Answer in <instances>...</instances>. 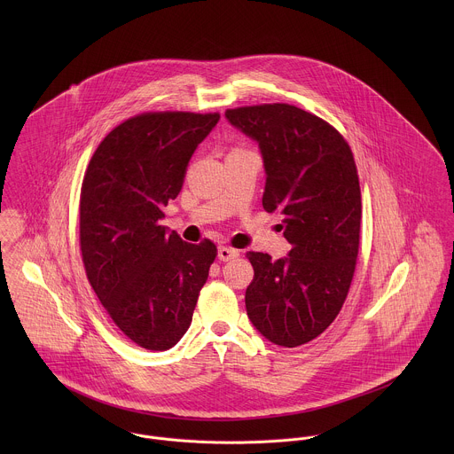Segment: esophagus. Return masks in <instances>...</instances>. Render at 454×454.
<instances>
[{"label": "esophagus", "instance_id": "esophagus-1", "mask_svg": "<svg viewBox=\"0 0 454 454\" xmlns=\"http://www.w3.org/2000/svg\"><path fill=\"white\" fill-rule=\"evenodd\" d=\"M238 255H239V252L234 250V248H229V247H220V248H218V259L223 260V262L236 259Z\"/></svg>", "mask_w": 454, "mask_h": 454}]
</instances>
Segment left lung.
I'll list each match as a JSON object with an SVG mask.
<instances>
[{"mask_svg": "<svg viewBox=\"0 0 454 454\" xmlns=\"http://www.w3.org/2000/svg\"><path fill=\"white\" fill-rule=\"evenodd\" d=\"M225 117L259 141L262 206L283 215L292 245L286 259L247 254L255 270L247 313L265 339L295 348L337 318L351 286L362 222L355 157L339 130L294 105L241 106Z\"/></svg>", "mask_w": 454, "mask_h": 454, "instance_id": "1", "label": "left lung"}]
</instances>
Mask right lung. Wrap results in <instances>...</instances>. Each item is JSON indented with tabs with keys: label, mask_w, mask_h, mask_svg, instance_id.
<instances>
[{
	"label": "right lung",
	"mask_w": 454,
	"mask_h": 454,
	"mask_svg": "<svg viewBox=\"0 0 454 454\" xmlns=\"http://www.w3.org/2000/svg\"><path fill=\"white\" fill-rule=\"evenodd\" d=\"M220 114L146 112L110 130L80 192V252L99 302L132 342L173 348L189 330L216 257L209 239L185 243L160 225L197 145Z\"/></svg>",
	"instance_id": "right-lung-1"
}]
</instances>
